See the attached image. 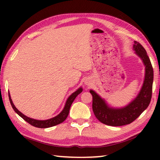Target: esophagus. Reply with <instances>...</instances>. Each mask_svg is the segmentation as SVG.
Here are the masks:
<instances>
[{
    "label": "esophagus",
    "instance_id": "esophagus-1",
    "mask_svg": "<svg viewBox=\"0 0 160 160\" xmlns=\"http://www.w3.org/2000/svg\"><path fill=\"white\" fill-rule=\"evenodd\" d=\"M85 84H87V85H88V86H90L91 85V83L89 82H86Z\"/></svg>",
    "mask_w": 160,
    "mask_h": 160
}]
</instances>
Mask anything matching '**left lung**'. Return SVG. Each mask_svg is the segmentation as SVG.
Returning a JSON list of instances; mask_svg holds the SVG:
<instances>
[{
    "instance_id": "left-lung-1",
    "label": "left lung",
    "mask_w": 160,
    "mask_h": 160,
    "mask_svg": "<svg viewBox=\"0 0 160 160\" xmlns=\"http://www.w3.org/2000/svg\"><path fill=\"white\" fill-rule=\"evenodd\" d=\"M133 49L145 66L143 85L133 100L124 107L113 108L108 106L106 101L94 91L90 90L93 96L92 108L94 115L98 120L104 124L120 127L131 124L140 116L150 104L153 82V69L147 53L141 44L135 41Z\"/></svg>"
}]
</instances>
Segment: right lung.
Listing matches in <instances>:
<instances>
[{
    "instance_id": "obj_1",
    "label": "right lung",
    "mask_w": 160,
    "mask_h": 160,
    "mask_svg": "<svg viewBox=\"0 0 160 160\" xmlns=\"http://www.w3.org/2000/svg\"><path fill=\"white\" fill-rule=\"evenodd\" d=\"M82 87L79 88V89H78L76 91H75L74 93H73L69 98H68V99L66 102L65 106H64L63 110L61 111V113L58 115L57 116L54 117L53 118L49 119V120H35V119H32V118L27 117L26 115L22 114L21 112L17 109L16 107L14 106V104H13V102L11 99V96H10L9 92V99L10 103H11L13 109L14 110L16 113L18 115H20V116L21 117L23 120H25L27 122H28L29 124L33 126V127H35L45 128L53 127V126H56L57 124H59L60 123H62V122H64L66 120V118H67L68 115H69V113L70 107L71 106V104H72L73 102L74 101L75 98H76L78 96V94H80L81 92H82Z\"/></svg>"
}]
</instances>
